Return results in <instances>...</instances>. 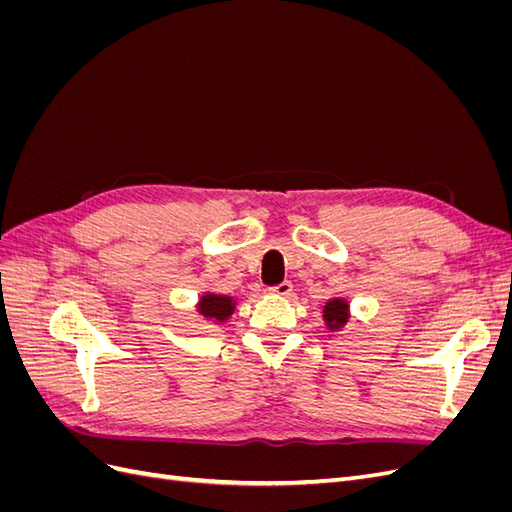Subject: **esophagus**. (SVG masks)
<instances>
[{"mask_svg":"<svg viewBox=\"0 0 512 512\" xmlns=\"http://www.w3.org/2000/svg\"><path fill=\"white\" fill-rule=\"evenodd\" d=\"M269 292H271V294H275V297H282V299H286V297H290L292 284H290L288 280H284V282H280V284L271 286V288H269Z\"/></svg>","mask_w":512,"mask_h":512,"instance_id":"obj_1","label":"esophagus"}]
</instances>
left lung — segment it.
Instances as JSON below:
<instances>
[{"label": "left lung", "instance_id": "8db88e82", "mask_svg": "<svg viewBox=\"0 0 512 512\" xmlns=\"http://www.w3.org/2000/svg\"><path fill=\"white\" fill-rule=\"evenodd\" d=\"M324 320H327L331 327H342L346 322V303L339 299L327 303V307H324Z\"/></svg>", "mask_w": 512, "mask_h": 512}]
</instances>
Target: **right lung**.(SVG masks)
Listing matches in <instances>:
<instances>
[{"label": "right lung", "instance_id": "add662e5", "mask_svg": "<svg viewBox=\"0 0 512 512\" xmlns=\"http://www.w3.org/2000/svg\"><path fill=\"white\" fill-rule=\"evenodd\" d=\"M200 314L207 318H218L224 320L232 312V301L228 297H218V294H207L198 305Z\"/></svg>", "mask_w": 512, "mask_h": 512}]
</instances>
